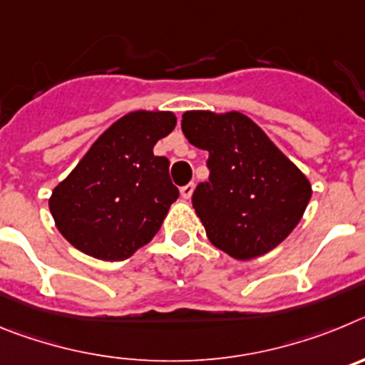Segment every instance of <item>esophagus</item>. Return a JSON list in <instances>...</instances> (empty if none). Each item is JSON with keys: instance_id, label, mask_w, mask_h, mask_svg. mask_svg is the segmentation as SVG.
I'll return each mask as SVG.
<instances>
[{"instance_id": "34e87169", "label": "esophagus", "mask_w": 365, "mask_h": 365, "mask_svg": "<svg viewBox=\"0 0 365 365\" xmlns=\"http://www.w3.org/2000/svg\"><path fill=\"white\" fill-rule=\"evenodd\" d=\"M193 188H195V185H193V182H188V185L180 188V195H182L185 199H190V197H192Z\"/></svg>"}]
</instances>
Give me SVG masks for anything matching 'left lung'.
<instances>
[{"label":"left lung","mask_w":365,"mask_h":365,"mask_svg":"<svg viewBox=\"0 0 365 365\" xmlns=\"http://www.w3.org/2000/svg\"><path fill=\"white\" fill-rule=\"evenodd\" d=\"M180 125L208 151L210 177L192 202L210 243L243 261L278 247L307 208V177L243 113L186 111Z\"/></svg>","instance_id":"left-lung-1"}]
</instances>
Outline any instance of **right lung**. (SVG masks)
Wrapping results in <instances>:
<instances>
[{"instance_id":"right-lung-1","label":"right lung","mask_w":365,"mask_h":365,"mask_svg":"<svg viewBox=\"0 0 365 365\" xmlns=\"http://www.w3.org/2000/svg\"><path fill=\"white\" fill-rule=\"evenodd\" d=\"M175 124L172 111L128 113L53 190L49 210L74 248L96 259L122 261L153 240L179 197L170 160L153 155V146Z\"/></svg>"}]
</instances>
